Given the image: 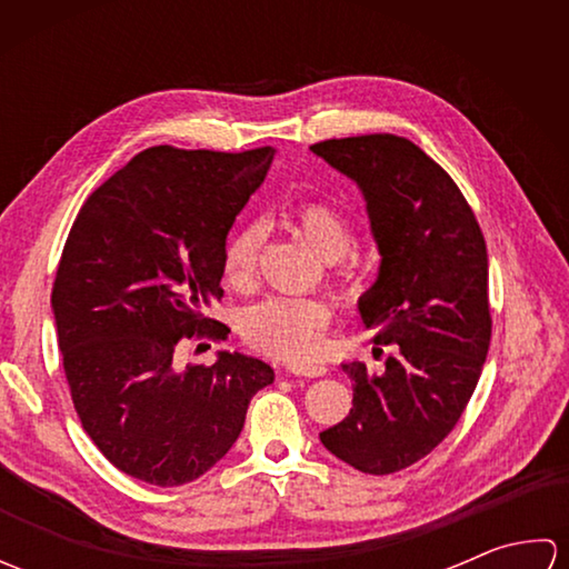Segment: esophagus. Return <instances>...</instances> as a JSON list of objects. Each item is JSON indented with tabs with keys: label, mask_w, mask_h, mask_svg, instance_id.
<instances>
[{
	"label": "esophagus",
	"mask_w": 569,
	"mask_h": 569,
	"mask_svg": "<svg viewBox=\"0 0 569 569\" xmlns=\"http://www.w3.org/2000/svg\"><path fill=\"white\" fill-rule=\"evenodd\" d=\"M286 371L293 373V377L316 379V377H325V373H328V367H322V365H288Z\"/></svg>",
	"instance_id": "esophagus-1"
}]
</instances>
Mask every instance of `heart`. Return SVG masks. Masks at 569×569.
Returning a JSON list of instances; mask_svg holds the SVG:
<instances>
[{
	"label": "heart",
	"instance_id": "heart-1",
	"mask_svg": "<svg viewBox=\"0 0 569 569\" xmlns=\"http://www.w3.org/2000/svg\"><path fill=\"white\" fill-rule=\"evenodd\" d=\"M291 222L325 261H337L352 247V227L347 217L328 202H303ZM266 232L261 224H247L227 241L222 271L232 288L253 283ZM332 320V308L318 298H266L241 316L244 340L266 355L281 359H312L322 347V337Z\"/></svg>",
	"mask_w": 569,
	"mask_h": 569
}]
</instances>
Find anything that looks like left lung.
<instances>
[{
  "mask_svg": "<svg viewBox=\"0 0 569 569\" xmlns=\"http://www.w3.org/2000/svg\"><path fill=\"white\" fill-rule=\"evenodd\" d=\"M367 202L379 276L359 298L381 373L342 361L352 410L320 442L365 475H393L438 447L465 413L489 352L485 234L455 180L413 141L369 134L312 143Z\"/></svg>",
  "mask_w": 569,
  "mask_h": 569,
  "instance_id": "8db88e82",
  "label": "left lung"
}]
</instances>
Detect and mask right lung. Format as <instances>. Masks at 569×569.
I'll list each match as a JSON object with an SVG mask.
<instances>
[{
  "mask_svg": "<svg viewBox=\"0 0 569 569\" xmlns=\"http://www.w3.org/2000/svg\"><path fill=\"white\" fill-rule=\"evenodd\" d=\"M271 161V147H153L72 222L51 296L70 396L100 452L147 485L202 477L237 442L253 393L273 383L266 361L227 349L212 367L178 365L186 337L229 332L202 310L222 300L227 234Z\"/></svg>",
  "mask_w": 569,
  "mask_h": 569,
  "instance_id": "right-lung-1",
  "label": "right lung"
}]
</instances>
